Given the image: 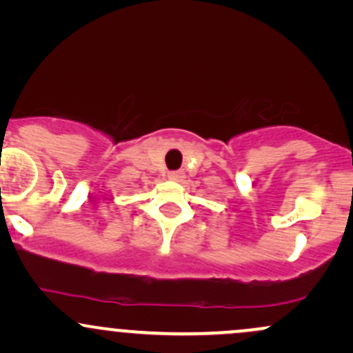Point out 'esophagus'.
<instances>
[{"label":"esophagus","mask_w":353,"mask_h":353,"mask_svg":"<svg viewBox=\"0 0 353 353\" xmlns=\"http://www.w3.org/2000/svg\"><path fill=\"white\" fill-rule=\"evenodd\" d=\"M168 177L171 181H182V177H184V172H182V171H171L168 174Z\"/></svg>","instance_id":"esophagus-1"}]
</instances>
